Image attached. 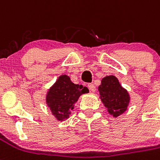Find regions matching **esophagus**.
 Masks as SVG:
<instances>
[{"mask_svg":"<svg viewBox=\"0 0 160 160\" xmlns=\"http://www.w3.org/2000/svg\"><path fill=\"white\" fill-rule=\"evenodd\" d=\"M88 87L89 90H90V91H91V92H95V91H96V87L94 86V84L88 83Z\"/></svg>","mask_w":160,"mask_h":160,"instance_id":"1","label":"esophagus"}]
</instances>
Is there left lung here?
<instances>
[{"instance_id":"1","label":"left lung","mask_w":160,"mask_h":160,"mask_svg":"<svg viewBox=\"0 0 160 160\" xmlns=\"http://www.w3.org/2000/svg\"><path fill=\"white\" fill-rule=\"evenodd\" d=\"M98 90L102 102L108 108L109 113L114 117L122 114L127 109L129 96L114 76H108L102 78Z\"/></svg>"}]
</instances>
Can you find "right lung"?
<instances>
[{"mask_svg": "<svg viewBox=\"0 0 160 160\" xmlns=\"http://www.w3.org/2000/svg\"><path fill=\"white\" fill-rule=\"evenodd\" d=\"M87 89L72 82L67 75H62L48 92L47 103L58 120H65L73 109V104L79 96Z\"/></svg>", "mask_w": 160, "mask_h": 160, "instance_id": "right-lung-1", "label": "right lung"}]
</instances>
